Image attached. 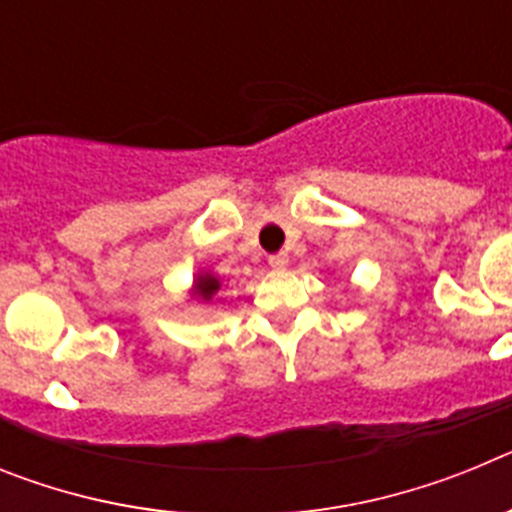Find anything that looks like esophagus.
Instances as JSON below:
<instances>
[{"instance_id":"obj_1","label":"esophagus","mask_w":512,"mask_h":512,"mask_svg":"<svg viewBox=\"0 0 512 512\" xmlns=\"http://www.w3.org/2000/svg\"><path fill=\"white\" fill-rule=\"evenodd\" d=\"M289 264V256L287 253H274V256H269V266L271 269H284V266Z\"/></svg>"}]
</instances>
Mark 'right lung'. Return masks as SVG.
<instances>
[{
    "label": "right lung",
    "instance_id": "add662e5",
    "mask_svg": "<svg viewBox=\"0 0 512 512\" xmlns=\"http://www.w3.org/2000/svg\"><path fill=\"white\" fill-rule=\"evenodd\" d=\"M220 287H223V279L217 277L215 271L200 269L192 279V289H189V297H192V300L210 302L212 297L220 292Z\"/></svg>",
    "mask_w": 512,
    "mask_h": 512
}]
</instances>
